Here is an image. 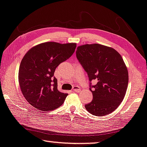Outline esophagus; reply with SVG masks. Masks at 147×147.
<instances>
[{
    "instance_id": "obj_1",
    "label": "esophagus",
    "mask_w": 147,
    "mask_h": 147,
    "mask_svg": "<svg viewBox=\"0 0 147 147\" xmlns=\"http://www.w3.org/2000/svg\"><path fill=\"white\" fill-rule=\"evenodd\" d=\"M72 91L74 92H79L80 91V87H79V86H74L73 87H72Z\"/></svg>"
}]
</instances>
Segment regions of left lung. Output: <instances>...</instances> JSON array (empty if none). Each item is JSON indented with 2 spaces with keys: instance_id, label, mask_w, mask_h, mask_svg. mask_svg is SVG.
Returning a JSON list of instances; mask_svg holds the SVG:
<instances>
[{
  "instance_id": "left-lung-1",
  "label": "left lung",
  "mask_w": 147,
  "mask_h": 147,
  "mask_svg": "<svg viewBox=\"0 0 147 147\" xmlns=\"http://www.w3.org/2000/svg\"><path fill=\"white\" fill-rule=\"evenodd\" d=\"M76 55L89 81L97 82L95 85L90 83L93 99L85 105L86 109L97 116L113 112L124 99L128 84L122 56L113 48L98 44L78 46Z\"/></svg>"
}]
</instances>
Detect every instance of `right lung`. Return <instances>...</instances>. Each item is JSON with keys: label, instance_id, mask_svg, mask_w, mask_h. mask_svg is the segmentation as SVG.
I'll return each instance as SVG.
<instances>
[{"label": "right lung", "instance_id": "1", "mask_svg": "<svg viewBox=\"0 0 147 147\" xmlns=\"http://www.w3.org/2000/svg\"><path fill=\"white\" fill-rule=\"evenodd\" d=\"M76 47L75 43L48 42L33 47L25 54L19 66V83L29 104L44 111L63 104L68 94L58 91L54 74L56 67L73 54Z\"/></svg>", "mask_w": 147, "mask_h": 147}]
</instances>
